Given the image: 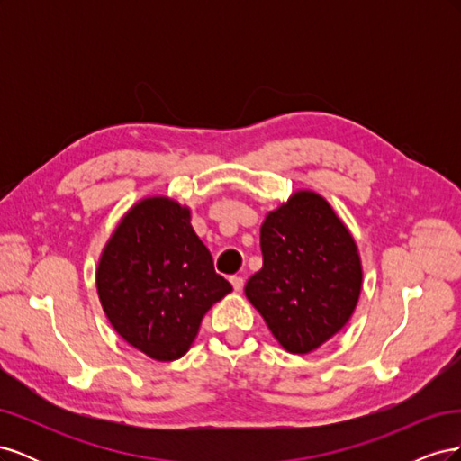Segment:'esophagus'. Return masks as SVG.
I'll return each mask as SVG.
<instances>
[{"label": "esophagus", "instance_id": "1", "mask_svg": "<svg viewBox=\"0 0 461 461\" xmlns=\"http://www.w3.org/2000/svg\"><path fill=\"white\" fill-rule=\"evenodd\" d=\"M230 283H232V288L236 292H240L242 286H244V278L242 276H230Z\"/></svg>", "mask_w": 461, "mask_h": 461}]
</instances>
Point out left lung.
<instances>
[{
	"mask_svg": "<svg viewBox=\"0 0 461 461\" xmlns=\"http://www.w3.org/2000/svg\"><path fill=\"white\" fill-rule=\"evenodd\" d=\"M261 254L244 294L286 352L310 354L346 327L364 267L350 229L321 194L296 190L265 215Z\"/></svg>",
	"mask_w": 461,
	"mask_h": 461,
	"instance_id": "left-lung-1",
	"label": "left lung"
}]
</instances>
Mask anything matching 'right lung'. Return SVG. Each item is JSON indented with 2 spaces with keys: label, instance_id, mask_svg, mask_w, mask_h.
Instances as JSON below:
<instances>
[{
  "label": "right lung",
  "instance_id": "add662e5",
  "mask_svg": "<svg viewBox=\"0 0 461 461\" xmlns=\"http://www.w3.org/2000/svg\"><path fill=\"white\" fill-rule=\"evenodd\" d=\"M190 219V207L169 196L138 200L97 259L95 288L111 327L156 361L183 357L203 315L232 292Z\"/></svg>",
  "mask_w": 461,
  "mask_h": 461
}]
</instances>
